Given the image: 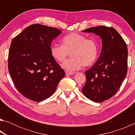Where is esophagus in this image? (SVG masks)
Listing matches in <instances>:
<instances>
[{
	"label": "esophagus",
	"mask_w": 135,
	"mask_h": 135,
	"mask_svg": "<svg viewBox=\"0 0 135 135\" xmlns=\"http://www.w3.org/2000/svg\"><path fill=\"white\" fill-rule=\"evenodd\" d=\"M65 74H66V75H67V76H69V75L74 74L75 73L74 72H70V71H66Z\"/></svg>",
	"instance_id": "esophagus-1"
}]
</instances>
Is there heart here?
<instances>
[{"label":"heart","mask_w":135,"mask_h":135,"mask_svg":"<svg viewBox=\"0 0 135 135\" xmlns=\"http://www.w3.org/2000/svg\"><path fill=\"white\" fill-rule=\"evenodd\" d=\"M61 45H54L51 47V54L54 59L63 62L69 56L72 57L62 65L67 71L78 70L83 67H90L97 61L98 45L93 38H86L78 33H71L61 39Z\"/></svg>","instance_id":"1"}]
</instances>
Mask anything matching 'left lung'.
<instances>
[{"instance_id":"8db88e82","label":"left lung","mask_w":135,"mask_h":135,"mask_svg":"<svg viewBox=\"0 0 135 135\" xmlns=\"http://www.w3.org/2000/svg\"><path fill=\"white\" fill-rule=\"evenodd\" d=\"M102 38V48L97 62L85 72L86 82L82 92L89 99L102 102L113 97L120 88L127 71V47L113 27L98 26L84 30Z\"/></svg>"}]
</instances>
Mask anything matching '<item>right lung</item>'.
<instances>
[{
    "label": "right lung",
    "mask_w": 135,
    "mask_h": 135,
    "mask_svg": "<svg viewBox=\"0 0 135 135\" xmlns=\"http://www.w3.org/2000/svg\"><path fill=\"white\" fill-rule=\"evenodd\" d=\"M61 33L55 27L31 25L13 38L8 54V70L24 97L35 102L49 98L65 73L53 58L51 46Z\"/></svg>",
    "instance_id": "add662e5"
}]
</instances>
